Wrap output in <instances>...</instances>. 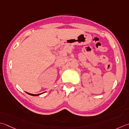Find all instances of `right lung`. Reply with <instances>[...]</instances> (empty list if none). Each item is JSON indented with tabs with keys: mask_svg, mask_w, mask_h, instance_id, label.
<instances>
[{
	"mask_svg": "<svg viewBox=\"0 0 129 129\" xmlns=\"http://www.w3.org/2000/svg\"><path fill=\"white\" fill-rule=\"evenodd\" d=\"M27 94H29V95H34V96H36V95H40V94H42V93H40V94H31V93H28V92H26Z\"/></svg>",
	"mask_w": 129,
	"mask_h": 129,
	"instance_id": "1",
	"label": "right lung"
}]
</instances>
